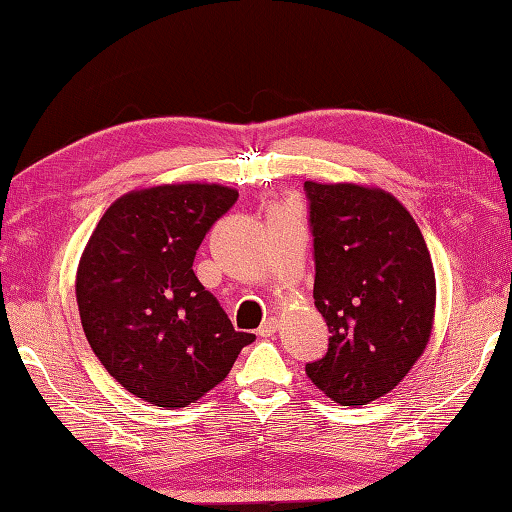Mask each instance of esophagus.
I'll return each mask as SVG.
<instances>
[{"label": "esophagus", "instance_id": "esophagus-1", "mask_svg": "<svg viewBox=\"0 0 512 512\" xmlns=\"http://www.w3.org/2000/svg\"><path fill=\"white\" fill-rule=\"evenodd\" d=\"M277 328H279V323H277V319H266L262 325H259V330H257V334L259 336H273L275 332H277Z\"/></svg>", "mask_w": 512, "mask_h": 512}]
</instances>
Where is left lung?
Returning <instances> with one entry per match:
<instances>
[{
	"label": "left lung",
	"mask_w": 512,
	"mask_h": 512,
	"mask_svg": "<svg viewBox=\"0 0 512 512\" xmlns=\"http://www.w3.org/2000/svg\"><path fill=\"white\" fill-rule=\"evenodd\" d=\"M310 204L314 306L328 352L306 365L325 396L367 405L409 374L429 343L436 275L418 224L394 195L358 184H303Z\"/></svg>",
	"instance_id": "obj_1"
}]
</instances>
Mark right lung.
<instances>
[{"label": "right lung", "mask_w": 512, "mask_h": 512, "mask_svg": "<svg viewBox=\"0 0 512 512\" xmlns=\"http://www.w3.org/2000/svg\"><path fill=\"white\" fill-rule=\"evenodd\" d=\"M237 198L222 184L132 191L105 211L83 250V332L107 372L151 405L180 409L202 398L255 341L235 332L193 273L202 239Z\"/></svg>", "instance_id": "add662e5"}]
</instances>
